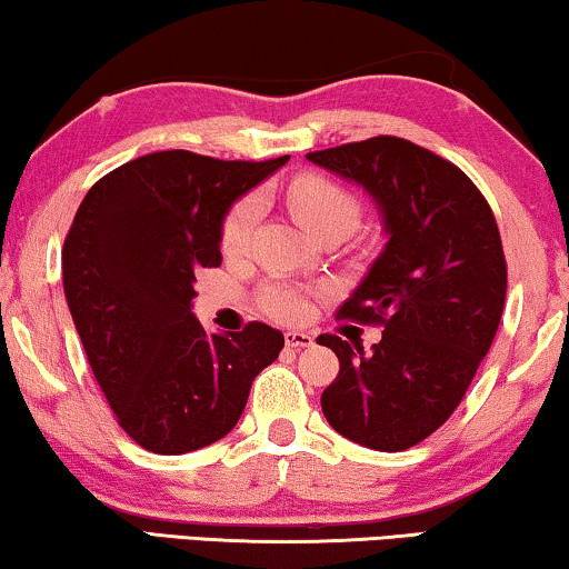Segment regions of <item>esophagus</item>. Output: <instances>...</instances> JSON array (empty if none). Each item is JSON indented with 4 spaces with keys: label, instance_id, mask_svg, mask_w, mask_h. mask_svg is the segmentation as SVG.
I'll return each instance as SVG.
<instances>
[{
    "label": "esophagus",
    "instance_id": "34e87169",
    "mask_svg": "<svg viewBox=\"0 0 569 569\" xmlns=\"http://www.w3.org/2000/svg\"><path fill=\"white\" fill-rule=\"evenodd\" d=\"M284 343L290 346V349H310L312 336L310 333H302V331H287L284 333Z\"/></svg>",
    "mask_w": 569,
    "mask_h": 569
}]
</instances>
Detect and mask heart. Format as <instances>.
I'll return each mask as SVG.
<instances>
[{
  "instance_id": "obj_1",
  "label": "heart",
  "mask_w": 569,
  "mask_h": 569,
  "mask_svg": "<svg viewBox=\"0 0 569 569\" xmlns=\"http://www.w3.org/2000/svg\"><path fill=\"white\" fill-rule=\"evenodd\" d=\"M287 204L292 216L298 218L302 228H308L312 236H320L331 226H357L359 202L349 189L341 187L333 179L323 174H305L292 179L287 187ZM261 216V197L257 192L243 194L233 208L226 212L223 226H220V249L228 257H236L246 249L253 233V226ZM259 305L267 316L295 323L302 320L310 310V300L300 287L287 282H269L259 292Z\"/></svg>"
}]
</instances>
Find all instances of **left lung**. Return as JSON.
<instances>
[{"instance_id": "8db88e82", "label": "left lung", "mask_w": 569, "mask_h": 569, "mask_svg": "<svg viewBox=\"0 0 569 569\" xmlns=\"http://www.w3.org/2000/svg\"><path fill=\"white\" fill-rule=\"evenodd\" d=\"M308 159L365 187L387 243L339 318L382 326L365 351L318 336L339 377L320 395L326 421L377 451L416 447L449 421L496 339L506 305L498 223L462 169L406 138L377 136Z\"/></svg>"}]
</instances>
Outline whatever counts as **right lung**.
Returning a JSON list of instances; mask_svg holds the SVG:
<instances>
[{
  "label": "right lung",
  "instance_id": "obj_1",
  "mask_svg": "<svg viewBox=\"0 0 569 569\" xmlns=\"http://www.w3.org/2000/svg\"><path fill=\"white\" fill-rule=\"evenodd\" d=\"M290 156L220 161L159 151L89 189L63 241V292L89 367L122 431L153 455L223 439L284 336L253 320L208 333L192 316L194 271L220 267V226L238 197Z\"/></svg>",
  "mask_w": 569,
  "mask_h": 569
}]
</instances>
